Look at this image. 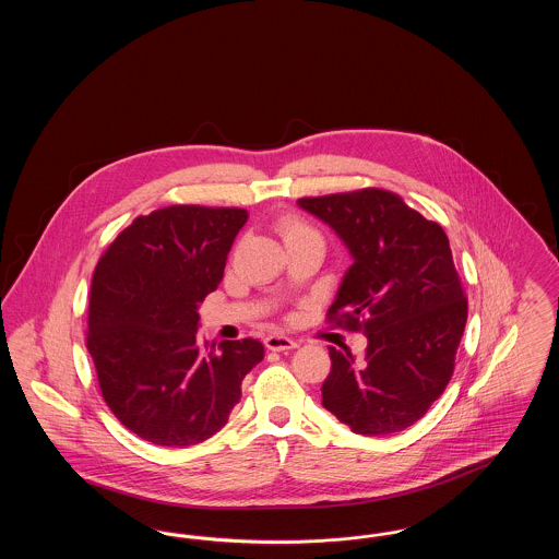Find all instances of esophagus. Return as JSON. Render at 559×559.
<instances>
[{
	"label": "esophagus",
	"instance_id": "34e87169",
	"mask_svg": "<svg viewBox=\"0 0 559 559\" xmlns=\"http://www.w3.org/2000/svg\"><path fill=\"white\" fill-rule=\"evenodd\" d=\"M266 347L267 349H272V352H285V349L297 347V342L292 340V337H287V335L274 333V335H267Z\"/></svg>",
	"mask_w": 559,
	"mask_h": 559
}]
</instances>
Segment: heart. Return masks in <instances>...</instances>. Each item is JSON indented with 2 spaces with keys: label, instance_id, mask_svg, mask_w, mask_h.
I'll return each instance as SVG.
<instances>
[{
  "label": "heart",
  "instance_id": "b5f03b06",
  "mask_svg": "<svg viewBox=\"0 0 559 559\" xmlns=\"http://www.w3.org/2000/svg\"><path fill=\"white\" fill-rule=\"evenodd\" d=\"M276 230H278V235L283 237V240H285V245L299 239H320L319 233H317L312 226H308L304 219H299V217H295V215L283 217V219L278 222Z\"/></svg>",
  "mask_w": 559,
  "mask_h": 559
}]
</instances>
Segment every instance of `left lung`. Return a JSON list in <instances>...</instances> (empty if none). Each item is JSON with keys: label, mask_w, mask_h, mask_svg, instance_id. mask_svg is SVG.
<instances>
[{"label": "left lung", "mask_w": 559, "mask_h": 559, "mask_svg": "<svg viewBox=\"0 0 559 559\" xmlns=\"http://www.w3.org/2000/svg\"><path fill=\"white\" fill-rule=\"evenodd\" d=\"M344 240L352 266L329 319L367 335V352L329 347L322 406L354 433L385 436L419 421L451 381L467 299L440 224L399 194L362 188L299 199Z\"/></svg>", "instance_id": "left-lung-1"}]
</instances>
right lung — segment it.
<instances>
[{
	"mask_svg": "<svg viewBox=\"0 0 559 559\" xmlns=\"http://www.w3.org/2000/svg\"><path fill=\"white\" fill-rule=\"evenodd\" d=\"M247 222L237 207L171 205L140 215L94 270L87 349L112 415L159 447H192L228 424L258 340L199 342V304L217 289Z\"/></svg>",
	"mask_w": 559,
	"mask_h": 559,
	"instance_id": "right-lung-1",
	"label": "right lung"
}]
</instances>
